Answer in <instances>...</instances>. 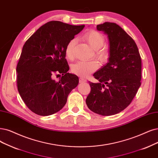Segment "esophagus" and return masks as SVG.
<instances>
[{"label": "esophagus", "mask_w": 158, "mask_h": 158, "mask_svg": "<svg viewBox=\"0 0 158 158\" xmlns=\"http://www.w3.org/2000/svg\"><path fill=\"white\" fill-rule=\"evenodd\" d=\"M85 82H86V80L85 79H83V78H82V77L79 79V83H85Z\"/></svg>", "instance_id": "1"}]
</instances>
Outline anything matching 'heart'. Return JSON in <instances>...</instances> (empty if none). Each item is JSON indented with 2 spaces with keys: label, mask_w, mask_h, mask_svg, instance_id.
<instances>
[{
  "label": "heart",
  "mask_w": 158,
  "mask_h": 158,
  "mask_svg": "<svg viewBox=\"0 0 158 158\" xmlns=\"http://www.w3.org/2000/svg\"><path fill=\"white\" fill-rule=\"evenodd\" d=\"M85 40L94 50V56L102 63L108 60L109 51L106 46H104L105 38L103 35L96 31H90L85 34ZM77 42V39L73 38L68 43L66 47V55L68 58L72 60L74 57V48ZM99 64L96 60L79 61L73 64L72 71L75 75L80 77H86L90 73L98 69Z\"/></svg>",
  "instance_id": "obj_1"
}]
</instances>
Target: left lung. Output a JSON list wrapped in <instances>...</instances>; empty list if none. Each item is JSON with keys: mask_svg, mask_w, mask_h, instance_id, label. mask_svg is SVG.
Returning <instances> with one entry per match:
<instances>
[{"mask_svg": "<svg viewBox=\"0 0 158 158\" xmlns=\"http://www.w3.org/2000/svg\"><path fill=\"white\" fill-rule=\"evenodd\" d=\"M96 28L107 34L109 57L93 75L99 82L89 81L86 103L94 113L110 116L125 109L136 95L141 85V58L135 41L119 25L106 22Z\"/></svg>", "mask_w": 158, "mask_h": 158, "instance_id": "1", "label": "left lung"}]
</instances>
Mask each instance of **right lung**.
<instances>
[{
  "label": "right lung",
  "mask_w": 158,
  "mask_h": 158,
  "mask_svg": "<svg viewBox=\"0 0 158 158\" xmlns=\"http://www.w3.org/2000/svg\"><path fill=\"white\" fill-rule=\"evenodd\" d=\"M85 25L51 21L39 28L23 47L17 64V90L28 108L40 116H49L65 106L79 78L68 73L66 47ZM55 73L63 76L58 81Z\"/></svg>",
  "instance_id": "right-lung-1"
}]
</instances>
